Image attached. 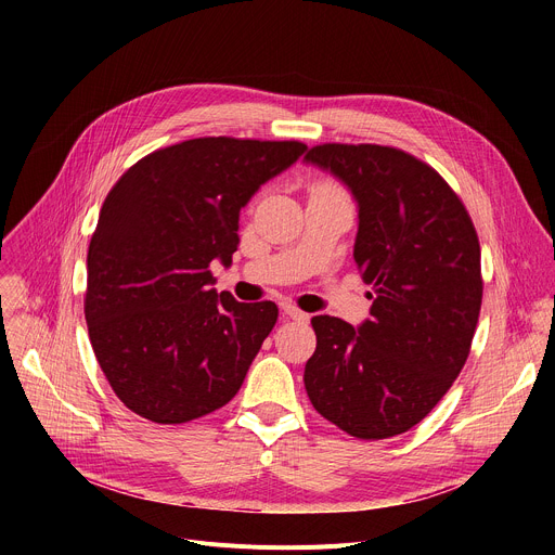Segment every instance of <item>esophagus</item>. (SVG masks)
<instances>
[{
    "label": "esophagus",
    "instance_id": "34e87169",
    "mask_svg": "<svg viewBox=\"0 0 555 555\" xmlns=\"http://www.w3.org/2000/svg\"><path fill=\"white\" fill-rule=\"evenodd\" d=\"M281 310H283V314H285V317L295 319V322H308V314H306V312H301L295 304L285 301V304H281Z\"/></svg>",
    "mask_w": 555,
    "mask_h": 555
}]
</instances>
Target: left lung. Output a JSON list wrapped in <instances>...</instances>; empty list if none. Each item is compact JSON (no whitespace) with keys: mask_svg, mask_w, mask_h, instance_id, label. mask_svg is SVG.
<instances>
[{"mask_svg":"<svg viewBox=\"0 0 555 555\" xmlns=\"http://www.w3.org/2000/svg\"><path fill=\"white\" fill-rule=\"evenodd\" d=\"M306 164L351 191L353 258L373 287L358 328L312 317L306 391L346 434L389 439L418 425L468 360L483 293L477 231L441 175L398 149L324 143Z\"/></svg>","mask_w":555,"mask_h":555,"instance_id":"1","label":"left lung"}]
</instances>
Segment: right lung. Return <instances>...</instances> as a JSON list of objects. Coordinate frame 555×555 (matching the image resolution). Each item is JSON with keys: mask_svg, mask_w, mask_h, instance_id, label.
<instances>
[{"mask_svg": "<svg viewBox=\"0 0 555 555\" xmlns=\"http://www.w3.org/2000/svg\"><path fill=\"white\" fill-rule=\"evenodd\" d=\"M308 151L299 141L202 137L155 151L107 193L87 251L85 319L109 387L162 425L238 393L279 317L214 287L251 195Z\"/></svg>", "mask_w": 555, "mask_h": 555, "instance_id": "1", "label": "right lung"}]
</instances>
